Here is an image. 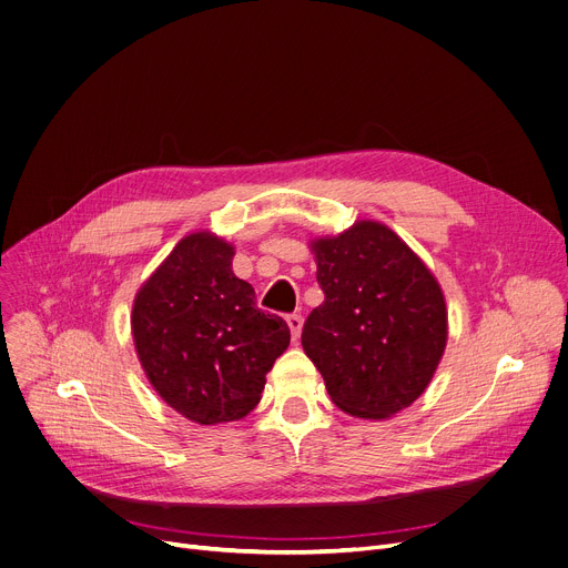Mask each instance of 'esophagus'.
<instances>
[{
  "mask_svg": "<svg viewBox=\"0 0 568 568\" xmlns=\"http://www.w3.org/2000/svg\"><path fill=\"white\" fill-rule=\"evenodd\" d=\"M287 326L292 331V339H296L301 335V328H304V317H301V315H287Z\"/></svg>",
  "mask_w": 568,
  "mask_h": 568,
  "instance_id": "esophagus-1",
  "label": "esophagus"
}]
</instances>
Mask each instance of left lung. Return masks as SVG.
I'll return each instance as SVG.
<instances>
[{
	"label": "left lung",
	"instance_id": "left-lung-1",
	"mask_svg": "<svg viewBox=\"0 0 568 568\" xmlns=\"http://www.w3.org/2000/svg\"><path fill=\"white\" fill-rule=\"evenodd\" d=\"M324 304L301 333L337 408L384 420L429 386L447 343L445 296L390 229L356 221L311 242Z\"/></svg>",
	"mask_w": 568,
	"mask_h": 568
}]
</instances>
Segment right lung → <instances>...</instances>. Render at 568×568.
I'll list each match as a JSON object with an SVG mask.
<instances>
[{"label":"right lung","mask_w":568,"mask_h":568,"mask_svg":"<svg viewBox=\"0 0 568 568\" xmlns=\"http://www.w3.org/2000/svg\"><path fill=\"white\" fill-rule=\"evenodd\" d=\"M235 248L212 233L178 242L136 292L132 335L148 382L186 420H242L290 345L283 317L255 306L233 274Z\"/></svg>","instance_id":"obj_1"}]
</instances>
